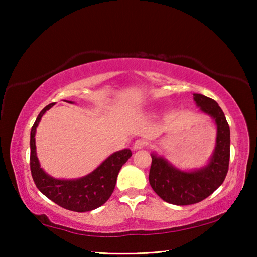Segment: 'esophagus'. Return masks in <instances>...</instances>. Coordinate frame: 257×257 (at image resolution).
Listing matches in <instances>:
<instances>
[{
    "mask_svg": "<svg viewBox=\"0 0 257 257\" xmlns=\"http://www.w3.org/2000/svg\"><path fill=\"white\" fill-rule=\"evenodd\" d=\"M146 145H147V142L144 141V139H137V141L134 143L133 150H134V151L142 150V149H144V147H145Z\"/></svg>",
    "mask_w": 257,
    "mask_h": 257,
    "instance_id": "obj_1",
    "label": "esophagus"
}]
</instances>
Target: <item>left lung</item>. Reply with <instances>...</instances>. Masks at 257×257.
Wrapping results in <instances>:
<instances>
[{
	"label": "left lung",
	"mask_w": 257,
	"mask_h": 257,
	"mask_svg": "<svg viewBox=\"0 0 257 257\" xmlns=\"http://www.w3.org/2000/svg\"><path fill=\"white\" fill-rule=\"evenodd\" d=\"M194 101L216 125L215 149L207 164L181 170L156 152L151 153V187L164 202L173 205H190L205 199L222 185L229 169L230 128L223 111L214 99L202 94H194Z\"/></svg>",
	"instance_id": "left-lung-1"
}]
</instances>
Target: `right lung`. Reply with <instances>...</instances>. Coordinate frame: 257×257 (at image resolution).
<instances>
[{"label": "right lung", "mask_w": 257, "mask_h": 257, "mask_svg": "<svg viewBox=\"0 0 257 257\" xmlns=\"http://www.w3.org/2000/svg\"><path fill=\"white\" fill-rule=\"evenodd\" d=\"M73 104L71 101H66ZM51 103L38 114L30 132V171L35 185L45 196L59 206L75 212H88L102 206L114 190L120 169L132 156V151L124 149L111 154L88 175L77 179H56L43 170L36 153V128Z\"/></svg>", "instance_id": "right-lung-1"}]
</instances>
